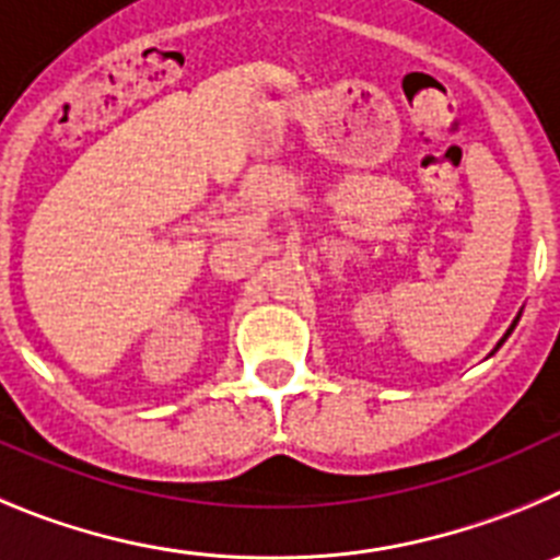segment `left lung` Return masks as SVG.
Here are the masks:
<instances>
[{
  "label": "left lung",
  "instance_id": "left-lung-1",
  "mask_svg": "<svg viewBox=\"0 0 560 560\" xmlns=\"http://www.w3.org/2000/svg\"><path fill=\"white\" fill-rule=\"evenodd\" d=\"M513 326H516V324H513ZM513 326H511V329H513Z\"/></svg>",
  "mask_w": 560,
  "mask_h": 560
}]
</instances>
